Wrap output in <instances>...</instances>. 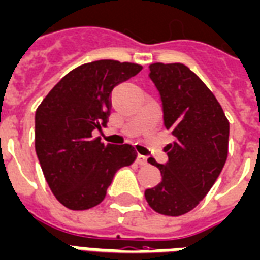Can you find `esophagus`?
<instances>
[{
  "mask_svg": "<svg viewBox=\"0 0 260 260\" xmlns=\"http://www.w3.org/2000/svg\"><path fill=\"white\" fill-rule=\"evenodd\" d=\"M137 165L140 166H145L146 165V157L145 156H142V155H137Z\"/></svg>",
  "mask_w": 260,
  "mask_h": 260,
  "instance_id": "1",
  "label": "esophagus"
}]
</instances>
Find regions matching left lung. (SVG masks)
<instances>
[{
	"label": "left lung",
	"mask_w": 260,
	"mask_h": 260,
	"mask_svg": "<svg viewBox=\"0 0 260 260\" xmlns=\"http://www.w3.org/2000/svg\"><path fill=\"white\" fill-rule=\"evenodd\" d=\"M149 79L175 141L166 146L165 165L148 159L160 170L161 181L146 189L145 199L153 211L179 216L202 202L219 177L228 157L229 122L215 95L186 66L151 64Z\"/></svg>",
	"instance_id": "1"
}]
</instances>
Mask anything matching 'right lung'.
Masks as SVG:
<instances>
[{"mask_svg": "<svg viewBox=\"0 0 260 260\" xmlns=\"http://www.w3.org/2000/svg\"><path fill=\"white\" fill-rule=\"evenodd\" d=\"M142 67L115 60L79 66L54 86L35 112V152L56 199L70 210H89L104 200L115 173L136 160L132 145L103 144L109 95Z\"/></svg>", "mask_w": 260, "mask_h": 260, "instance_id": "obj_1", "label": "right lung"}]
</instances>
